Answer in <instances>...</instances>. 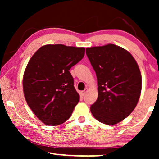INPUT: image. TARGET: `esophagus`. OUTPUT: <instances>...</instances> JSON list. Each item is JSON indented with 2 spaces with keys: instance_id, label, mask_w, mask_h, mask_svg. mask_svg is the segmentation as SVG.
I'll return each mask as SVG.
<instances>
[{
  "instance_id": "esophagus-1",
  "label": "esophagus",
  "mask_w": 159,
  "mask_h": 159,
  "mask_svg": "<svg viewBox=\"0 0 159 159\" xmlns=\"http://www.w3.org/2000/svg\"><path fill=\"white\" fill-rule=\"evenodd\" d=\"M88 88H85V90H84L81 91V95H85L86 93L88 92Z\"/></svg>"
}]
</instances>
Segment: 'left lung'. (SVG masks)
<instances>
[{"instance_id": "8db88e82", "label": "left lung", "mask_w": 159, "mask_h": 159, "mask_svg": "<svg viewBox=\"0 0 159 159\" xmlns=\"http://www.w3.org/2000/svg\"><path fill=\"white\" fill-rule=\"evenodd\" d=\"M86 54L98 86L91 113L100 122L116 125L131 114L140 98L142 77L138 65L129 52L114 44L87 48Z\"/></svg>"}]
</instances>
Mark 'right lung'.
I'll use <instances>...</instances> for the list:
<instances>
[{"label": "right lung", "instance_id": "obj_1", "mask_svg": "<svg viewBox=\"0 0 159 159\" xmlns=\"http://www.w3.org/2000/svg\"><path fill=\"white\" fill-rule=\"evenodd\" d=\"M84 50L61 44L45 45L28 62L23 77L25 100L45 125L65 122L80 101L69 70L82 59Z\"/></svg>", "mask_w": 159, "mask_h": 159}]
</instances>
